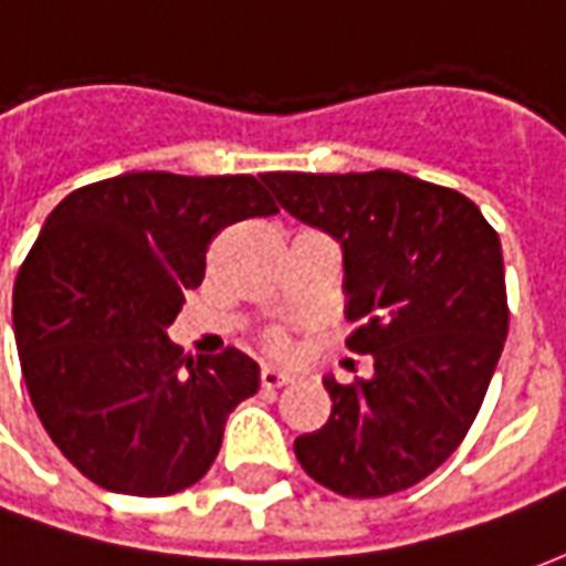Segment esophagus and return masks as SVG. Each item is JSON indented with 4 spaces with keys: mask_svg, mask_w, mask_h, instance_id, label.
I'll return each instance as SVG.
<instances>
[{
    "mask_svg": "<svg viewBox=\"0 0 566 566\" xmlns=\"http://www.w3.org/2000/svg\"><path fill=\"white\" fill-rule=\"evenodd\" d=\"M294 376L291 373H284L279 367H263L260 369V385L266 388V391H275V388H284V385H291Z\"/></svg>",
    "mask_w": 566,
    "mask_h": 566,
    "instance_id": "34e87169",
    "label": "esophagus"
}]
</instances>
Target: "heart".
Instances as JSON below:
<instances>
[{
	"label": "heart",
	"mask_w": 566,
	"mask_h": 566,
	"mask_svg": "<svg viewBox=\"0 0 566 566\" xmlns=\"http://www.w3.org/2000/svg\"><path fill=\"white\" fill-rule=\"evenodd\" d=\"M270 345L275 348V352H284V348H287V339H284V336H272Z\"/></svg>",
	"instance_id": "heart-1"
}]
</instances>
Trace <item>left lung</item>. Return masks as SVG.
Instances as JSON below:
<instances>
[{
	"label": "left lung",
	"mask_w": 566,
	"mask_h": 566,
	"mask_svg": "<svg viewBox=\"0 0 566 566\" xmlns=\"http://www.w3.org/2000/svg\"><path fill=\"white\" fill-rule=\"evenodd\" d=\"M287 214L343 248L345 345L373 376H327L331 418L296 461L343 497L418 485L461 446L510 331L503 251L475 202L394 169L260 175Z\"/></svg>",
	"instance_id": "1"
}]
</instances>
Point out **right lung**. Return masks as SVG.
Here are the masks:
<instances>
[{"label":"right lung","mask_w":566,"mask_h":566,"mask_svg":"<svg viewBox=\"0 0 566 566\" xmlns=\"http://www.w3.org/2000/svg\"><path fill=\"white\" fill-rule=\"evenodd\" d=\"M266 214L254 175L172 172L78 187L48 214L14 282V339L48 437L91 482L166 497L209 473L260 367L235 348L185 360L166 331L211 235Z\"/></svg>","instance_id":"obj_1"}]
</instances>
